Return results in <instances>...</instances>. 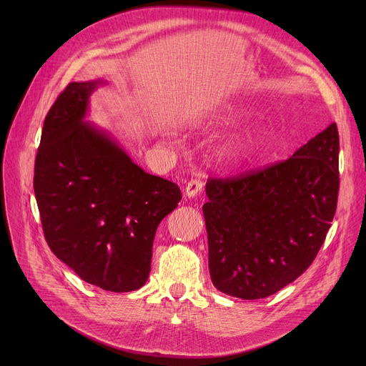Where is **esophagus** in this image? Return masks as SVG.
<instances>
[{
    "mask_svg": "<svg viewBox=\"0 0 366 366\" xmlns=\"http://www.w3.org/2000/svg\"><path fill=\"white\" fill-rule=\"evenodd\" d=\"M203 188V181L200 178H194L191 179L187 185H185V196L188 199H193L197 197L200 194V191Z\"/></svg>",
    "mask_w": 366,
    "mask_h": 366,
    "instance_id": "34e87169",
    "label": "esophagus"
}]
</instances>
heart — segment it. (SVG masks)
Returning a JSON list of instances; mask_svg holds the SVG:
<instances>
[{
  "instance_id": "heart-1",
  "label": "heart",
  "mask_w": 366,
  "mask_h": 366,
  "mask_svg": "<svg viewBox=\"0 0 366 366\" xmlns=\"http://www.w3.org/2000/svg\"><path fill=\"white\" fill-rule=\"evenodd\" d=\"M246 114L244 109L239 107H232L225 111L224 119L225 120H237ZM267 130L264 127H254L249 129L244 133L236 134L232 139L221 144L217 149V160L222 166L234 167L242 164L251 154L258 149L267 139Z\"/></svg>"
}]
</instances>
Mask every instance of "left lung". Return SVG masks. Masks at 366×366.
Segmentation results:
<instances>
[{"label": "left lung", "mask_w": 366, "mask_h": 366, "mask_svg": "<svg viewBox=\"0 0 366 366\" xmlns=\"http://www.w3.org/2000/svg\"><path fill=\"white\" fill-rule=\"evenodd\" d=\"M340 137L332 123L291 159L237 178H210L203 215L218 291L273 295L315 261L335 215Z\"/></svg>", "instance_id": "8db88e82"}]
</instances>
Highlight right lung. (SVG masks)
Returning <instances> with one entry per match:
<instances>
[{
  "mask_svg": "<svg viewBox=\"0 0 366 366\" xmlns=\"http://www.w3.org/2000/svg\"><path fill=\"white\" fill-rule=\"evenodd\" d=\"M101 84L69 83L49 109L34 191L51 252L84 282L130 292L145 285L157 227L182 194L84 122L90 94Z\"/></svg>",
  "mask_w": 366,
  "mask_h": 366,
  "instance_id": "add662e5",
  "label": "right lung"
}]
</instances>
